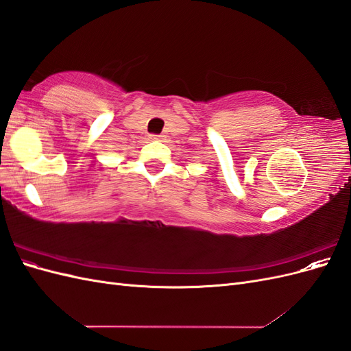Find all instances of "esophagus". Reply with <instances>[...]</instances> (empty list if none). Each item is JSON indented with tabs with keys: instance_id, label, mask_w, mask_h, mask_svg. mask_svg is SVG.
Here are the masks:
<instances>
[{
	"instance_id": "esophagus-1",
	"label": "esophagus",
	"mask_w": 351,
	"mask_h": 351,
	"mask_svg": "<svg viewBox=\"0 0 351 351\" xmlns=\"http://www.w3.org/2000/svg\"><path fill=\"white\" fill-rule=\"evenodd\" d=\"M151 139H152V141H161L162 136H161V134H152Z\"/></svg>"
}]
</instances>
